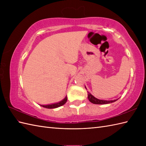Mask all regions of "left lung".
<instances>
[{"label": "left lung", "mask_w": 146, "mask_h": 146, "mask_svg": "<svg viewBox=\"0 0 146 146\" xmlns=\"http://www.w3.org/2000/svg\"><path fill=\"white\" fill-rule=\"evenodd\" d=\"M86 88V87H85ZM88 92V98L89 101L92 102V103L94 104H110L112 103V102H114L117 100H99V99L95 98L92 95H91Z\"/></svg>", "instance_id": "left-lung-1"}]
</instances>
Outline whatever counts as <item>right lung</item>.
I'll return each instance as SVG.
<instances>
[{"label":"right lung","mask_w":146,"mask_h":146,"mask_svg":"<svg viewBox=\"0 0 146 146\" xmlns=\"http://www.w3.org/2000/svg\"><path fill=\"white\" fill-rule=\"evenodd\" d=\"M66 101H67V97H65L62 101L58 102V103L51 104V105H41V106L44 107V108H57V107H59L60 106H62V105H63L65 103H66Z\"/></svg>","instance_id":"1"}]
</instances>
